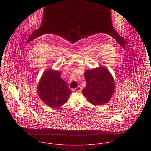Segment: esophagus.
<instances>
[{
  "instance_id": "esophagus-1",
  "label": "esophagus",
  "mask_w": 151,
  "mask_h": 151,
  "mask_svg": "<svg viewBox=\"0 0 151 151\" xmlns=\"http://www.w3.org/2000/svg\"><path fill=\"white\" fill-rule=\"evenodd\" d=\"M81 89H82L81 87L80 86H78L77 88H74V91H76V92H81Z\"/></svg>"
}]
</instances>
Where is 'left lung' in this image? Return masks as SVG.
<instances>
[{
  "label": "left lung",
  "instance_id": "8db88e82",
  "mask_svg": "<svg viewBox=\"0 0 151 151\" xmlns=\"http://www.w3.org/2000/svg\"><path fill=\"white\" fill-rule=\"evenodd\" d=\"M86 86L83 94L93 105L108 103L114 91L115 84L110 73L103 66L85 71Z\"/></svg>",
  "mask_w": 151,
  "mask_h": 151
}]
</instances>
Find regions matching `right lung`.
<instances>
[{
    "instance_id": "right-lung-1",
    "label": "right lung",
    "mask_w": 151,
    "mask_h": 151,
    "mask_svg": "<svg viewBox=\"0 0 151 151\" xmlns=\"http://www.w3.org/2000/svg\"><path fill=\"white\" fill-rule=\"evenodd\" d=\"M61 72L52 69L43 73L37 87L38 93L45 104L52 108H58L65 104L71 93Z\"/></svg>"
}]
</instances>
